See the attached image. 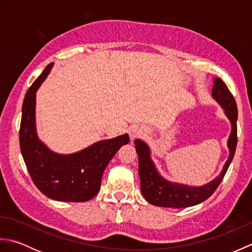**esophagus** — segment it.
I'll use <instances>...</instances> for the list:
<instances>
[{
    "mask_svg": "<svg viewBox=\"0 0 252 252\" xmlns=\"http://www.w3.org/2000/svg\"><path fill=\"white\" fill-rule=\"evenodd\" d=\"M129 134H130L131 140H134V138H136V137L140 136L141 134H143V129L138 126H133L130 127Z\"/></svg>",
    "mask_w": 252,
    "mask_h": 252,
    "instance_id": "obj_1",
    "label": "esophagus"
}]
</instances>
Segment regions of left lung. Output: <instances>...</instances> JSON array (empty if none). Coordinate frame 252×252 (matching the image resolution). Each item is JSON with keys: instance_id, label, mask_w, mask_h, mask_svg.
Masks as SVG:
<instances>
[{"instance_id": "left-lung-1", "label": "left lung", "mask_w": 252, "mask_h": 252, "mask_svg": "<svg viewBox=\"0 0 252 252\" xmlns=\"http://www.w3.org/2000/svg\"><path fill=\"white\" fill-rule=\"evenodd\" d=\"M212 96L222 108L232 123L227 146L229 156L217 178L203 186H187L184 184L171 183L159 174L151 159V152L145 143L135 140V149L138 155V174L141 180V191L145 199L154 206L165 208H187L198 205L210 197L220 185L224 175L231 164L237 146V106L234 96L229 92L226 84L220 78L213 82Z\"/></svg>"}]
</instances>
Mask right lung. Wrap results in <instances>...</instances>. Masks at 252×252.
Masks as SVG:
<instances>
[{
  "label": "right lung",
  "mask_w": 252,
  "mask_h": 252,
  "mask_svg": "<svg viewBox=\"0 0 252 252\" xmlns=\"http://www.w3.org/2000/svg\"><path fill=\"white\" fill-rule=\"evenodd\" d=\"M52 66H46L26 93L19 130L21 155L32 181L45 196L58 201H88L97 195L107 164L130 137L123 134L100 141L71 155L47 148L35 131V93Z\"/></svg>",
  "instance_id": "1"
}]
</instances>
